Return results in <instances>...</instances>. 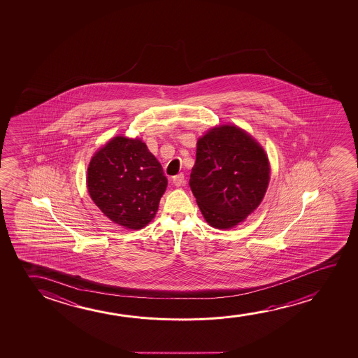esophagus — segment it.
Returning <instances> with one entry per match:
<instances>
[{
	"label": "esophagus",
	"instance_id": "1",
	"mask_svg": "<svg viewBox=\"0 0 358 358\" xmlns=\"http://www.w3.org/2000/svg\"><path fill=\"white\" fill-rule=\"evenodd\" d=\"M172 183L176 187L182 186V185L185 183V175H183V173H178L176 176H173Z\"/></svg>",
	"mask_w": 358,
	"mask_h": 358
}]
</instances>
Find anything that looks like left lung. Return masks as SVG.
I'll list each match as a JSON object with an SVG mask.
<instances>
[{
    "mask_svg": "<svg viewBox=\"0 0 358 358\" xmlns=\"http://www.w3.org/2000/svg\"><path fill=\"white\" fill-rule=\"evenodd\" d=\"M269 180L264 149L240 127L222 124L198 139L189 186L213 227L227 230L245 221L263 201Z\"/></svg>",
    "mask_w": 358,
    "mask_h": 358,
    "instance_id": "8db88e82",
    "label": "left lung"
}]
</instances>
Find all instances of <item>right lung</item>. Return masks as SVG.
I'll list each match as a JSON object with an SVG mask.
<instances>
[{"label":"right lung","mask_w":358,"mask_h":358,"mask_svg":"<svg viewBox=\"0 0 358 358\" xmlns=\"http://www.w3.org/2000/svg\"><path fill=\"white\" fill-rule=\"evenodd\" d=\"M87 187L103 215L126 229L139 230L157 214L167 178L145 143L118 136L94 154Z\"/></svg>","instance_id":"1"}]
</instances>
